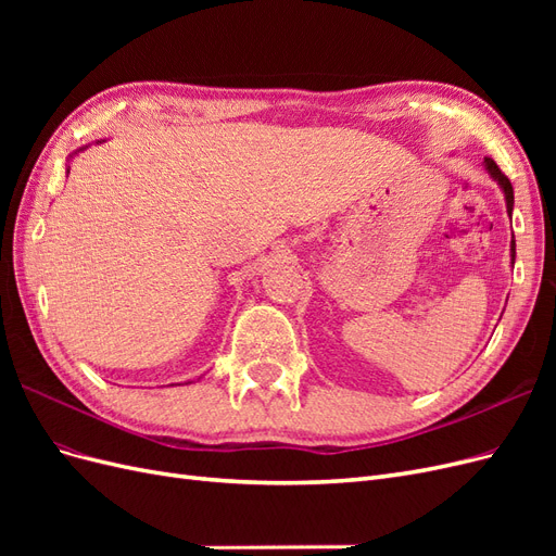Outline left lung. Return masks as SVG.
Instances as JSON below:
<instances>
[{
	"instance_id": "obj_1",
	"label": "left lung",
	"mask_w": 556,
	"mask_h": 556,
	"mask_svg": "<svg viewBox=\"0 0 556 556\" xmlns=\"http://www.w3.org/2000/svg\"><path fill=\"white\" fill-rule=\"evenodd\" d=\"M484 166H486V172L492 174V178H496L498 180V185L503 188V194H506V204H508V213H513V204H515V194H513V185H510V180H508V176L503 174L501 169H498V164L492 160V157H484ZM510 252H513V260H515V237H513V241H510Z\"/></svg>"
}]
</instances>
